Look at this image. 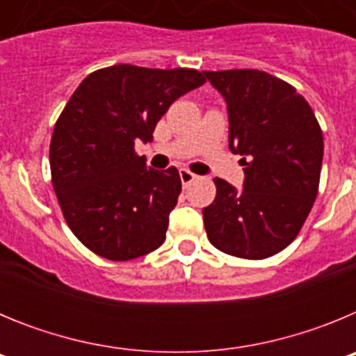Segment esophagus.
<instances>
[{
	"label": "esophagus",
	"instance_id": "esophagus-1",
	"mask_svg": "<svg viewBox=\"0 0 356 356\" xmlns=\"http://www.w3.org/2000/svg\"><path fill=\"white\" fill-rule=\"evenodd\" d=\"M196 178H197V176L194 175L193 171H188V169H180V180H181V184H184V185L193 184Z\"/></svg>",
	"mask_w": 356,
	"mask_h": 356
}]
</instances>
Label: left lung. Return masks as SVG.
Instances as JSON below:
<instances>
[{
  "label": "left lung",
  "mask_w": 356,
  "mask_h": 356,
  "mask_svg": "<svg viewBox=\"0 0 356 356\" xmlns=\"http://www.w3.org/2000/svg\"><path fill=\"white\" fill-rule=\"evenodd\" d=\"M225 96L229 149L244 156V188L213 178L216 200L203 209L212 246L262 260L291 244L319 191L323 131L314 110L287 81L259 69L203 71ZM248 162H245V159Z\"/></svg>",
  "instance_id": "left-lung-1"
}]
</instances>
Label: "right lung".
Here are the masks:
<instances>
[{
    "mask_svg": "<svg viewBox=\"0 0 356 356\" xmlns=\"http://www.w3.org/2000/svg\"><path fill=\"white\" fill-rule=\"evenodd\" d=\"M205 81L196 69L119 64L74 90L55 122L49 168L65 222L92 253L127 262L162 246L180 175L147 169L135 143H151L169 106Z\"/></svg>",
    "mask_w": 356,
    "mask_h": 356,
    "instance_id": "add662e5",
    "label": "right lung"
}]
</instances>
